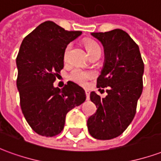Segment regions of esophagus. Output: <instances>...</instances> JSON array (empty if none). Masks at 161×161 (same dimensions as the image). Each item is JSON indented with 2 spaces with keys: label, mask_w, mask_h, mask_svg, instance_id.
I'll list each match as a JSON object with an SVG mask.
<instances>
[{
  "label": "esophagus",
  "mask_w": 161,
  "mask_h": 161,
  "mask_svg": "<svg viewBox=\"0 0 161 161\" xmlns=\"http://www.w3.org/2000/svg\"><path fill=\"white\" fill-rule=\"evenodd\" d=\"M85 95H86V99H87V100H90V91H85Z\"/></svg>",
  "instance_id": "esophagus-1"
}]
</instances>
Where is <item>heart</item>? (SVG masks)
Wrapping results in <instances>:
<instances>
[{"instance_id": "b5f03b06", "label": "heart", "mask_w": 161, "mask_h": 161, "mask_svg": "<svg viewBox=\"0 0 161 161\" xmlns=\"http://www.w3.org/2000/svg\"><path fill=\"white\" fill-rule=\"evenodd\" d=\"M85 46H86V49H87V52L90 54V56H91L92 54H94L95 53H97L98 51H101L99 46L93 40H86L85 41ZM70 47H71V44H69V45H67L65 49H64V62L67 61L68 54H69V52H70ZM91 77H92L91 72L82 70L80 69H78V68H76V69L72 70V71L70 72V76H69L70 80L79 84H84Z\"/></svg>"}]
</instances>
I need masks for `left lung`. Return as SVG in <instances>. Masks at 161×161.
<instances>
[{"instance_id":"1","label":"left lung","mask_w":161,"mask_h":161,"mask_svg":"<svg viewBox=\"0 0 161 161\" xmlns=\"http://www.w3.org/2000/svg\"><path fill=\"white\" fill-rule=\"evenodd\" d=\"M91 34L104 50L97 87L108 89L104 98L95 91L91 93L97 109L88 119V130L97 140H110L121 135L135 117L143 89L144 64L138 45L123 30Z\"/></svg>"}]
</instances>
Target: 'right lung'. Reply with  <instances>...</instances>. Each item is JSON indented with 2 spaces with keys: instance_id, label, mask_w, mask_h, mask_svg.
I'll return each instance as SVG.
<instances>
[{
  "instance_id": "obj_1",
  "label": "right lung",
  "mask_w": 161,
  "mask_h": 161,
  "mask_svg": "<svg viewBox=\"0 0 161 161\" xmlns=\"http://www.w3.org/2000/svg\"><path fill=\"white\" fill-rule=\"evenodd\" d=\"M81 34L80 31H66L53 21H45L20 45L16 58L20 108L38 135H58L67 113L86 99L84 89L71 81L63 89L53 85L64 68L65 47Z\"/></svg>"
}]
</instances>
